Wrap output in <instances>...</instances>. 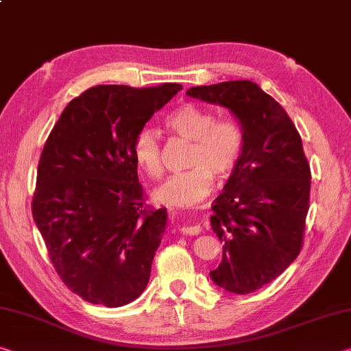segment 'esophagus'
Listing matches in <instances>:
<instances>
[{"label": "esophagus", "mask_w": 351, "mask_h": 351, "mask_svg": "<svg viewBox=\"0 0 351 351\" xmlns=\"http://www.w3.org/2000/svg\"><path fill=\"white\" fill-rule=\"evenodd\" d=\"M180 232L184 236H198L199 232H202V228H199V225H191V226L184 225L180 228Z\"/></svg>", "instance_id": "1"}]
</instances>
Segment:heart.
Returning a JSON list of instances; mask_svg holds the SVG:
<instances>
[{"label":"heart","mask_w":351,"mask_h":351,"mask_svg":"<svg viewBox=\"0 0 351 351\" xmlns=\"http://www.w3.org/2000/svg\"><path fill=\"white\" fill-rule=\"evenodd\" d=\"M167 130L191 141L187 165L191 169L170 176L156 192V199L170 206H192L208 195L214 175L225 180L236 170L245 145V132L234 117L217 119L213 109L184 103L164 119ZM132 159L143 173L159 180L164 173L162 149L156 132L138 130L132 141Z\"/></svg>","instance_id":"heart-1"}]
</instances>
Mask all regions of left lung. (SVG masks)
<instances>
[{"instance_id":"1","label":"left lung","mask_w":351,"mask_h":351,"mask_svg":"<svg viewBox=\"0 0 351 351\" xmlns=\"http://www.w3.org/2000/svg\"><path fill=\"white\" fill-rule=\"evenodd\" d=\"M187 95L228 108L245 132L242 158L210 215L213 231L225 243L210 278L243 295L280 276L302 250L311 169L295 125L256 82L198 86Z\"/></svg>"}]
</instances>
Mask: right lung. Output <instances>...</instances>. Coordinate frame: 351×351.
<instances>
[{
  "label": "right lung",
  "mask_w": 351,
  "mask_h": 351,
  "mask_svg": "<svg viewBox=\"0 0 351 351\" xmlns=\"http://www.w3.org/2000/svg\"><path fill=\"white\" fill-rule=\"evenodd\" d=\"M182 88L95 86L71 99L38 160L32 217L64 285L119 308L148 285L167 209L145 204L132 141Z\"/></svg>",
  "instance_id": "1"
}]
</instances>
